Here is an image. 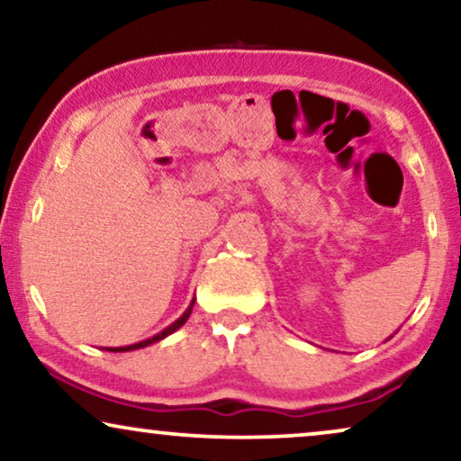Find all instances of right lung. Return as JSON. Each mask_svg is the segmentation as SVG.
<instances>
[{"label":"right lung","mask_w":461,"mask_h":461,"mask_svg":"<svg viewBox=\"0 0 461 461\" xmlns=\"http://www.w3.org/2000/svg\"><path fill=\"white\" fill-rule=\"evenodd\" d=\"M191 308H193V304H191ZM191 308H188V311L182 314V317L176 321V323H172L167 327V330H163L161 333H157V336H153L150 339H144V342H138V344H131V346H122V348H109L111 352H125V350H138V348H144V346H149V344H153V342H159V339H163L166 336H169V333H174L176 330H178V327H182L186 323V319H188V314H191Z\"/></svg>","instance_id":"right-lung-1"}]
</instances>
